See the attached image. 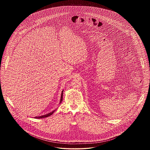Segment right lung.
<instances>
[{
    "instance_id": "1",
    "label": "right lung",
    "mask_w": 150,
    "mask_h": 150,
    "mask_svg": "<svg viewBox=\"0 0 150 150\" xmlns=\"http://www.w3.org/2000/svg\"><path fill=\"white\" fill-rule=\"evenodd\" d=\"M63 92H64V91H62V93H61V100H60V102H59V104L61 103V102L62 101V98H63ZM55 111V110H54V111H53L52 112H51L50 113H48V114H47L44 115H42V116H36V117H35L34 118H36V119H40V118H44V117H48V116H50V115H52L53 114V112Z\"/></svg>"
}]
</instances>
